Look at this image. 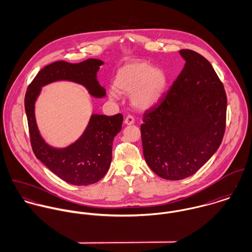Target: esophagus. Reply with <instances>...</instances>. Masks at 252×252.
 Instances as JSON below:
<instances>
[{
	"label": "esophagus",
	"mask_w": 252,
	"mask_h": 252,
	"mask_svg": "<svg viewBox=\"0 0 252 252\" xmlns=\"http://www.w3.org/2000/svg\"><path fill=\"white\" fill-rule=\"evenodd\" d=\"M124 123L126 125H132V124L135 123V118L132 115H127L125 120H124Z\"/></svg>",
	"instance_id": "34e87169"
}]
</instances>
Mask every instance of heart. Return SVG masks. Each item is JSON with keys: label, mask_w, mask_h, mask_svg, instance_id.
<instances>
[{"label": "heart", "mask_w": 252, "mask_h": 252, "mask_svg": "<svg viewBox=\"0 0 252 252\" xmlns=\"http://www.w3.org/2000/svg\"><path fill=\"white\" fill-rule=\"evenodd\" d=\"M114 88L120 93H131V103L139 109H148L157 105L163 98L168 77L164 71L152 68L144 61H135L121 67L113 81ZM109 98L116 100L118 93L109 90Z\"/></svg>", "instance_id": "heart-1"}]
</instances>
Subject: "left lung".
<instances>
[{"label":"left lung","mask_w":252,"mask_h":252,"mask_svg":"<svg viewBox=\"0 0 252 252\" xmlns=\"http://www.w3.org/2000/svg\"><path fill=\"white\" fill-rule=\"evenodd\" d=\"M182 71L161 102L144 113V156L159 177L180 180L194 175L216 153L225 127L227 97L212 64L181 49Z\"/></svg>","instance_id":"obj_1"}]
</instances>
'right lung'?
<instances>
[{"label":"right lung","mask_w":252,"mask_h":252,"mask_svg":"<svg viewBox=\"0 0 252 252\" xmlns=\"http://www.w3.org/2000/svg\"><path fill=\"white\" fill-rule=\"evenodd\" d=\"M103 64L98 59L77 64L54 62L37 72L25 95L30 141L36 158L61 180L73 185L93 184L105 177L112 158V142L121 130L123 115L92 114L84 133L75 143L65 148H54L44 142L38 132L35 103L42 86L58 80L79 83L91 96L105 97L106 90L97 80V72Z\"/></svg>","instance_id":"right-lung-1"}]
</instances>
